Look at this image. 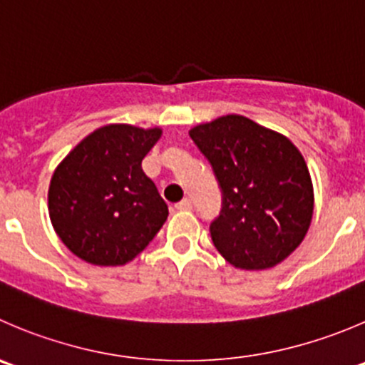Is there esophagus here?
Listing matches in <instances>:
<instances>
[{"label":"esophagus","mask_w":365,"mask_h":365,"mask_svg":"<svg viewBox=\"0 0 365 365\" xmlns=\"http://www.w3.org/2000/svg\"><path fill=\"white\" fill-rule=\"evenodd\" d=\"M175 208L176 210H190V208H192V203H190V200L185 197V200H182L180 203H176Z\"/></svg>","instance_id":"esophagus-1"}]
</instances>
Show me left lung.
I'll list each match as a JSON object with an SVG mask.
<instances>
[{
	"label": "left lung",
	"instance_id": "left-lung-1",
	"mask_svg": "<svg viewBox=\"0 0 365 365\" xmlns=\"http://www.w3.org/2000/svg\"><path fill=\"white\" fill-rule=\"evenodd\" d=\"M210 162L222 208L210 225L226 262L246 271L274 267L305 239L314 187L298 148L285 135L230 114L189 132Z\"/></svg>",
	"mask_w": 365,
	"mask_h": 365
}]
</instances>
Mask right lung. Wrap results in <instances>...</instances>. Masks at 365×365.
I'll use <instances>...</instances> for the list:
<instances>
[{
    "mask_svg": "<svg viewBox=\"0 0 365 365\" xmlns=\"http://www.w3.org/2000/svg\"><path fill=\"white\" fill-rule=\"evenodd\" d=\"M160 135V128L101 126L55 169L48 190L49 219L78 258L125 265L162 228L168 205L140 165Z\"/></svg>",
    "mask_w": 365,
    "mask_h": 365,
    "instance_id": "add662e5",
    "label": "right lung"
}]
</instances>
